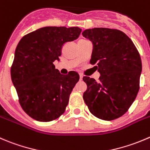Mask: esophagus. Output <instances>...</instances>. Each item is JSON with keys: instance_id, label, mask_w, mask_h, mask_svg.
Masks as SVG:
<instances>
[{"instance_id": "1", "label": "esophagus", "mask_w": 150, "mask_h": 150, "mask_svg": "<svg viewBox=\"0 0 150 150\" xmlns=\"http://www.w3.org/2000/svg\"><path fill=\"white\" fill-rule=\"evenodd\" d=\"M82 79H83V75H80V80H81V81H82Z\"/></svg>"}]
</instances>
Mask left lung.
I'll return each instance as SVG.
<instances>
[{
	"label": "left lung",
	"mask_w": 150,
	"mask_h": 150,
	"mask_svg": "<svg viewBox=\"0 0 150 150\" xmlns=\"http://www.w3.org/2000/svg\"><path fill=\"white\" fill-rule=\"evenodd\" d=\"M93 43L91 64H97L98 81L83 77L87 89L83 100L94 117L106 121L124 115L139 90L142 69L140 54L122 31L106 28L87 29L82 33Z\"/></svg>",
	"instance_id": "left-lung-1"
}]
</instances>
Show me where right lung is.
I'll return each mask as SVG.
<instances>
[{
    "instance_id": "right-lung-1",
    "label": "right lung",
    "mask_w": 150,
    "mask_h": 150,
    "mask_svg": "<svg viewBox=\"0 0 150 150\" xmlns=\"http://www.w3.org/2000/svg\"><path fill=\"white\" fill-rule=\"evenodd\" d=\"M78 27L41 28L25 35L17 45L11 77L20 106L40 122H50L64 114L79 75H63L53 62L62 55L64 45L79 36Z\"/></svg>"
}]
</instances>
